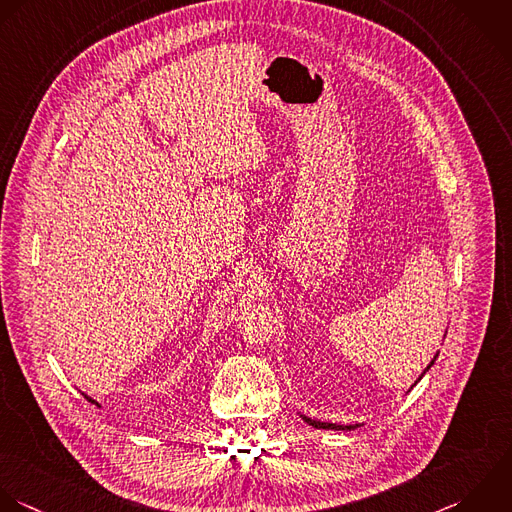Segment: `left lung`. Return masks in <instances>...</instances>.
I'll return each mask as SVG.
<instances>
[{
    "instance_id": "8db88e82",
    "label": "left lung",
    "mask_w": 512,
    "mask_h": 512,
    "mask_svg": "<svg viewBox=\"0 0 512 512\" xmlns=\"http://www.w3.org/2000/svg\"><path fill=\"white\" fill-rule=\"evenodd\" d=\"M435 359H437V357H435ZM435 359H433V361H431V365L425 369V373L433 367ZM425 373H423V375H425ZM423 375L417 379V383L423 379ZM303 421H305V423H309V425H311V427H315V429H333V431H353V429H357V427H359V425H335V423H321V421L309 419V417H305V415H303Z\"/></svg>"
}]
</instances>
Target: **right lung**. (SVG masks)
I'll return each instance as SVG.
<instances>
[{
    "label": "right lung",
    "instance_id": "obj_1",
    "mask_svg": "<svg viewBox=\"0 0 512 512\" xmlns=\"http://www.w3.org/2000/svg\"><path fill=\"white\" fill-rule=\"evenodd\" d=\"M85 399H87V401H91V403H95V401H93L91 397H87V395H85ZM95 405H97V403H95Z\"/></svg>",
    "mask_w": 512,
    "mask_h": 512
}]
</instances>
